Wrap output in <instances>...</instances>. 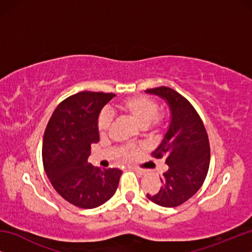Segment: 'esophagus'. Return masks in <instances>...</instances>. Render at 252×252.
<instances>
[{"instance_id": "1", "label": "esophagus", "mask_w": 252, "mask_h": 252, "mask_svg": "<svg viewBox=\"0 0 252 252\" xmlns=\"http://www.w3.org/2000/svg\"><path fill=\"white\" fill-rule=\"evenodd\" d=\"M133 170L134 171L139 174V176H142V174H144V171L143 170H141V169H139V168H136V167H134L133 168Z\"/></svg>"}]
</instances>
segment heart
<instances>
[{"label":"heart","mask_w":252,"mask_h":252,"mask_svg":"<svg viewBox=\"0 0 252 252\" xmlns=\"http://www.w3.org/2000/svg\"><path fill=\"white\" fill-rule=\"evenodd\" d=\"M117 108L130 117L136 125L143 129H158L161 126L163 117L158 112V103L156 100L147 95H134L126 97L117 104ZM111 118L106 112L100 113L97 118V132L100 135L108 133ZM138 152V147L126 144L120 148V155L123 159H130Z\"/></svg>","instance_id":"obj_1"}]
</instances>
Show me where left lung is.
Wrapping results in <instances>:
<instances>
[{"label": "left lung", "instance_id": "left-lung-1", "mask_svg": "<svg viewBox=\"0 0 252 252\" xmlns=\"http://www.w3.org/2000/svg\"><path fill=\"white\" fill-rule=\"evenodd\" d=\"M146 92L167 101L171 111L167 133L152 153L156 159L165 158L169 169L161 178L159 192L147 195L159 206L178 207L197 193L206 180L210 164L209 138L198 112L180 93L168 87Z\"/></svg>", "mask_w": 252, "mask_h": 252}]
</instances>
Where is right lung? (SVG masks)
Returning <instances> with one entry per match:
<instances>
[{
	"mask_svg": "<svg viewBox=\"0 0 252 252\" xmlns=\"http://www.w3.org/2000/svg\"><path fill=\"white\" fill-rule=\"evenodd\" d=\"M114 95L82 91L66 97L44 131L42 160L46 176L63 199L79 208L92 209L108 201L122 174L119 169H100L88 162L91 144L100 140V111Z\"/></svg>",
	"mask_w": 252,
	"mask_h": 252,
	"instance_id": "right-lung-1",
	"label": "right lung"
}]
</instances>
